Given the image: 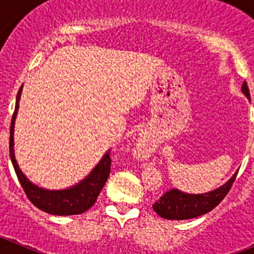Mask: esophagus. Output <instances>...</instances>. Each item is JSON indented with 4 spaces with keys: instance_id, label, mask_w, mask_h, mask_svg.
<instances>
[{
    "instance_id": "esophagus-1",
    "label": "esophagus",
    "mask_w": 254,
    "mask_h": 254,
    "mask_svg": "<svg viewBox=\"0 0 254 254\" xmlns=\"http://www.w3.org/2000/svg\"><path fill=\"white\" fill-rule=\"evenodd\" d=\"M151 151V143L149 142V140H147L145 136H141V137L138 138L137 143H136V150H134L136 155H137L140 159H146L149 158Z\"/></svg>"
}]
</instances>
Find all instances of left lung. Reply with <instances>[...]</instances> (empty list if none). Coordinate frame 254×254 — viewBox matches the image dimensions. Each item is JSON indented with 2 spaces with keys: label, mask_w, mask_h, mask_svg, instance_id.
<instances>
[{
  "label": "left lung",
  "mask_w": 254,
  "mask_h": 254,
  "mask_svg": "<svg viewBox=\"0 0 254 254\" xmlns=\"http://www.w3.org/2000/svg\"><path fill=\"white\" fill-rule=\"evenodd\" d=\"M242 91L251 100L250 89L247 86L246 81L242 85ZM237 174L238 173H235L225 185L211 190V192H207V193L190 194L173 188V190H168L165 194H163L152 205V208L159 216L168 220H187L207 214L208 211L216 207L223 201L224 197L228 194L234 183Z\"/></svg>",
  "instance_id": "obj_1"
}]
</instances>
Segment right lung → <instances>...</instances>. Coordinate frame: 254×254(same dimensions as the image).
<instances>
[{
    "label": "right lung",
    "mask_w": 254,
    "mask_h": 254,
    "mask_svg": "<svg viewBox=\"0 0 254 254\" xmlns=\"http://www.w3.org/2000/svg\"><path fill=\"white\" fill-rule=\"evenodd\" d=\"M21 90L22 86L20 87L19 93H17L15 112H13L10 126V158L20 185L25 192L26 197L30 199V202L40 210L48 212V214L60 215V216L82 214L95 203L100 190H103L105 182L108 181L112 164L111 150L105 152L102 160L91 170L90 174L76 186L62 190H49L33 185L22 174L21 169L17 165L16 159H15V152H13V127H15L17 109H19Z\"/></svg>",
    "instance_id": "obj_1"
}]
</instances>
